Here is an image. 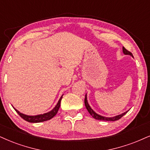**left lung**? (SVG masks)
Returning <instances> with one entry per match:
<instances>
[{
	"label": "left lung",
	"mask_w": 150,
	"mask_h": 150,
	"mask_svg": "<svg viewBox=\"0 0 150 150\" xmlns=\"http://www.w3.org/2000/svg\"><path fill=\"white\" fill-rule=\"evenodd\" d=\"M122 50H123V53H125V55H132L133 57V55L132 53L130 52V51H129L128 50H127L125 49V47L122 48ZM85 105H86V107L87 108V110H88V111L89 112V113L91 115L92 117H93L96 120H103V121H116V120H120V118H121L122 116L125 115V114L127 113L128 111H126L124 113L121 114V115H117V116H115V117H103V116H101L100 115H98L97 113H96V112L94 111L91 108V107L90 106V105L88 104V100H87V96L86 95V97H85Z\"/></svg>",
	"instance_id": "1"
}]
</instances>
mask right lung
I'll list each match as a JSON object with an SVG mask.
<instances>
[{
	"label": "right lung",
	"instance_id": "obj_1",
	"mask_svg": "<svg viewBox=\"0 0 150 150\" xmlns=\"http://www.w3.org/2000/svg\"><path fill=\"white\" fill-rule=\"evenodd\" d=\"M62 96L60 98V99H59L57 105L53 108L52 110L47 112V113L38 115H34V116L27 115L23 114V113H21V112H20L19 111H18L16 108H14V109L16 110V112H17V113L19 115L21 116L22 118H23L24 120L28 122H32V123L42 122L47 121V120H51V118H53L55 115L57 114V112H58V110H59V108H60V102H61V100H62Z\"/></svg>",
	"mask_w": 150,
	"mask_h": 150
}]
</instances>
